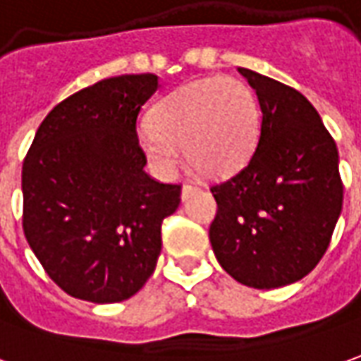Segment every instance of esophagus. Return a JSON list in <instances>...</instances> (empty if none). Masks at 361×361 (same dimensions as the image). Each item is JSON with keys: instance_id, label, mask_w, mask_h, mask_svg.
<instances>
[{"instance_id": "esophagus-1", "label": "esophagus", "mask_w": 361, "mask_h": 361, "mask_svg": "<svg viewBox=\"0 0 361 361\" xmlns=\"http://www.w3.org/2000/svg\"><path fill=\"white\" fill-rule=\"evenodd\" d=\"M196 190V185H192V183H185L183 185V198H186V196L190 195V192H195Z\"/></svg>"}]
</instances>
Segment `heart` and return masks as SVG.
I'll list each match as a JSON object with an SVG mask.
<instances>
[{
	"label": "heart",
	"instance_id": "heart-1",
	"mask_svg": "<svg viewBox=\"0 0 361 361\" xmlns=\"http://www.w3.org/2000/svg\"><path fill=\"white\" fill-rule=\"evenodd\" d=\"M259 137V104L245 82L212 76L176 88L157 104L139 143L159 173L171 175L178 151L204 178H222L240 171Z\"/></svg>",
	"mask_w": 361,
	"mask_h": 361
}]
</instances>
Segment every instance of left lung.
Returning a JSON list of instances; mask_svg holds the SVG:
<instances>
[{"label":"left lung","mask_w":361,"mask_h":361,"mask_svg":"<svg viewBox=\"0 0 361 361\" xmlns=\"http://www.w3.org/2000/svg\"><path fill=\"white\" fill-rule=\"evenodd\" d=\"M261 108L257 147L235 175L210 186V243L222 269L253 289L302 279L326 253L342 210L338 149L299 90L247 68Z\"/></svg>","instance_id":"1"}]
</instances>
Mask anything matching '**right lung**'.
Here are the masks:
<instances>
[{"instance_id": "right-lung-1", "label": "right lung", "mask_w": 361, "mask_h": 361, "mask_svg": "<svg viewBox=\"0 0 361 361\" xmlns=\"http://www.w3.org/2000/svg\"><path fill=\"white\" fill-rule=\"evenodd\" d=\"M157 86L155 74H123L82 88L49 111L25 155V238L74 299L126 300L155 271L183 188L143 171L137 116Z\"/></svg>"}]
</instances>
